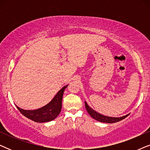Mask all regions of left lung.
Returning <instances> with one entry per match:
<instances>
[{
  "mask_svg": "<svg viewBox=\"0 0 150 150\" xmlns=\"http://www.w3.org/2000/svg\"><path fill=\"white\" fill-rule=\"evenodd\" d=\"M85 108L87 109L88 113L90 115V116L92 118L94 119V120L98 121L100 122H103V123H108V124H112V123L118 122L120 121L124 120L129 115V114L120 117H108L103 115L100 114L99 112H97L95 111L93 108H91L90 106L88 105L87 103L85 102Z\"/></svg>",
  "mask_w": 150,
  "mask_h": 150,
  "instance_id": "1",
  "label": "left lung"
}]
</instances>
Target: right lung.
<instances>
[{
  "instance_id": "1",
  "label": "right lung",
  "mask_w": 150,
  "mask_h": 150,
  "mask_svg": "<svg viewBox=\"0 0 150 150\" xmlns=\"http://www.w3.org/2000/svg\"><path fill=\"white\" fill-rule=\"evenodd\" d=\"M68 85L61 88L52 100L42 108L35 110H24L16 106L21 113L30 120L38 123L51 122L58 117L62 108L63 95Z\"/></svg>"
}]
</instances>
